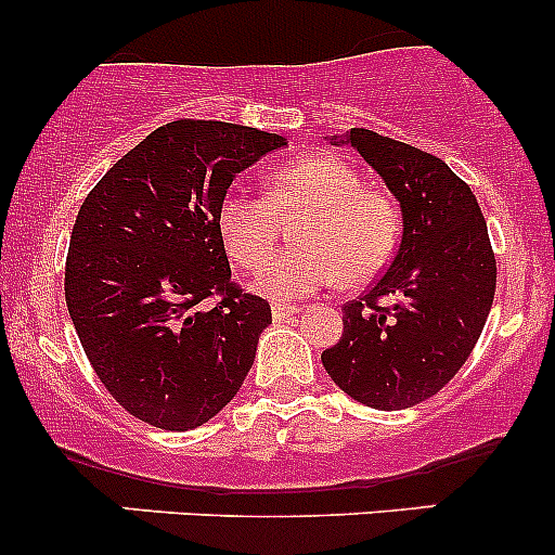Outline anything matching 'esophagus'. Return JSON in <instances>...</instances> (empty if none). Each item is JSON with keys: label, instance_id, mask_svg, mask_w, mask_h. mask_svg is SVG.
<instances>
[{"label": "esophagus", "instance_id": "34e87169", "mask_svg": "<svg viewBox=\"0 0 555 555\" xmlns=\"http://www.w3.org/2000/svg\"><path fill=\"white\" fill-rule=\"evenodd\" d=\"M300 311V306H293V304H282V300H276V304H271V313L276 322H282V319L287 317H295V313Z\"/></svg>", "mask_w": 555, "mask_h": 555}]
</instances>
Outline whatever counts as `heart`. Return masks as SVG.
Returning a JSON list of instances; mask_svg holds the SVG:
<instances>
[{
	"label": "heart",
	"mask_w": 555,
	"mask_h": 555,
	"mask_svg": "<svg viewBox=\"0 0 555 555\" xmlns=\"http://www.w3.org/2000/svg\"><path fill=\"white\" fill-rule=\"evenodd\" d=\"M307 211L298 250L269 263L278 220ZM225 251L273 298H300L338 282L360 287L384 271L400 242V209L386 190L371 188L357 166L333 153H313L273 169L268 195L228 193L217 209Z\"/></svg>",
	"instance_id": "b5f03b06"
}]
</instances>
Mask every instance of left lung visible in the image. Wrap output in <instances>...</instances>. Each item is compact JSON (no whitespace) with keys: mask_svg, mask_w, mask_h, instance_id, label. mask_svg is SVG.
I'll return each mask as SVG.
<instances>
[{"mask_svg":"<svg viewBox=\"0 0 555 555\" xmlns=\"http://www.w3.org/2000/svg\"><path fill=\"white\" fill-rule=\"evenodd\" d=\"M346 142L400 201L402 238L373 287L344 306V335L322 362L357 402L402 411L473 354L494 304V249L473 190L438 155L367 128Z\"/></svg>","mask_w":555,"mask_h":555,"instance_id":"8db88e82","label":"left lung"}]
</instances>
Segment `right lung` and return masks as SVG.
Listing matches in <instances>:
<instances>
[{"mask_svg": "<svg viewBox=\"0 0 555 555\" xmlns=\"http://www.w3.org/2000/svg\"><path fill=\"white\" fill-rule=\"evenodd\" d=\"M284 139L220 120L155 128L77 211L64 293L99 382L133 418L184 433L222 411L271 306L231 279L217 209Z\"/></svg>", "mask_w": 555, "mask_h": 555, "instance_id": "1", "label": "right lung"}]
</instances>
